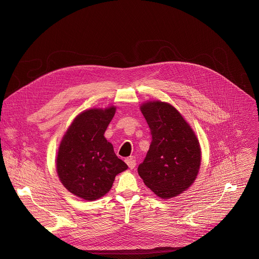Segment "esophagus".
Masks as SVG:
<instances>
[{
  "label": "esophagus",
  "instance_id": "34e87169",
  "mask_svg": "<svg viewBox=\"0 0 259 259\" xmlns=\"http://www.w3.org/2000/svg\"><path fill=\"white\" fill-rule=\"evenodd\" d=\"M124 161H125V163L128 165L130 168L133 169V168L136 167V164H137V163H136V160H135L133 157H131V158H125Z\"/></svg>",
  "mask_w": 259,
  "mask_h": 259
}]
</instances>
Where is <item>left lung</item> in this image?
Returning <instances> with one entry per match:
<instances>
[{
	"label": "left lung",
	"instance_id": "obj_1",
	"mask_svg": "<svg viewBox=\"0 0 259 259\" xmlns=\"http://www.w3.org/2000/svg\"><path fill=\"white\" fill-rule=\"evenodd\" d=\"M151 143L138 172L145 185L166 199L187 189L200 166L199 143L183 115L172 106L148 102L141 108Z\"/></svg>",
	"mask_w": 259,
	"mask_h": 259
}]
</instances>
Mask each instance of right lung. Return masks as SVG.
<instances>
[{
    "mask_svg": "<svg viewBox=\"0 0 259 259\" xmlns=\"http://www.w3.org/2000/svg\"><path fill=\"white\" fill-rule=\"evenodd\" d=\"M115 108L79 113L60 145L57 171L64 186L74 195L95 200L110 191L116 175L127 168L104 137Z\"/></svg>",
    "mask_w": 259,
    "mask_h": 259,
    "instance_id": "1",
    "label": "right lung"
}]
</instances>
